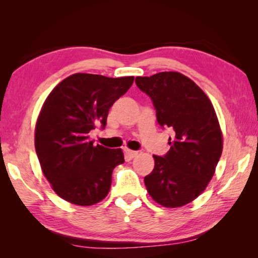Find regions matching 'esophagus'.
<instances>
[{
	"label": "esophagus",
	"mask_w": 258,
	"mask_h": 258,
	"mask_svg": "<svg viewBox=\"0 0 258 258\" xmlns=\"http://www.w3.org/2000/svg\"><path fill=\"white\" fill-rule=\"evenodd\" d=\"M125 155L127 156V157H130V158H134V157L138 155V151L130 150V149H125Z\"/></svg>",
	"instance_id": "34e87169"
}]
</instances>
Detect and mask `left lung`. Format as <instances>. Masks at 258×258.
<instances>
[{"instance_id":"left-lung-1","label":"left lung","mask_w":258,"mask_h":258,"mask_svg":"<svg viewBox=\"0 0 258 258\" xmlns=\"http://www.w3.org/2000/svg\"><path fill=\"white\" fill-rule=\"evenodd\" d=\"M135 83L151 99L158 124L174 131L167 154L154 155V171L145 177L147 190L161 206H184L206 189L222 155L215 110L204 91L180 73L137 77Z\"/></svg>"}]
</instances>
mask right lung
I'll return each instance as SVG.
<instances>
[{
  "instance_id": "obj_1",
  "label": "right lung",
  "mask_w": 258,
  "mask_h": 258,
  "mask_svg": "<svg viewBox=\"0 0 258 258\" xmlns=\"http://www.w3.org/2000/svg\"><path fill=\"white\" fill-rule=\"evenodd\" d=\"M134 77L74 74L46 98L35 127V149L43 174L60 198L91 206L106 198L111 174L124 163L121 149L91 141L89 133L107 125L109 109L127 92Z\"/></svg>"
}]
</instances>
